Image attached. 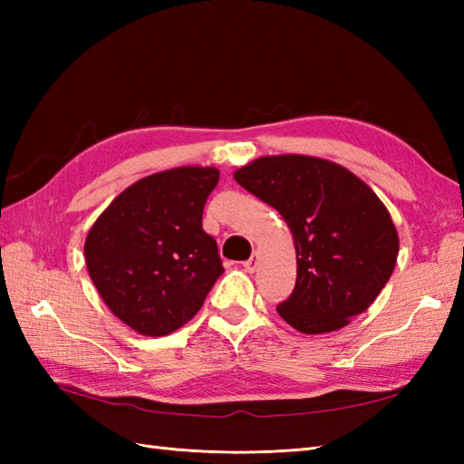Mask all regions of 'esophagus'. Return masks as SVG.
<instances>
[{
  "label": "esophagus",
  "instance_id": "1",
  "mask_svg": "<svg viewBox=\"0 0 464 464\" xmlns=\"http://www.w3.org/2000/svg\"><path fill=\"white\" fill-rule=\"evenodd\" d=\"M243 267H245V271H247V273H253L255 269H257V253H253L251 257L243 263Z\"/></svg>",
  "mask_w": 464,
  "mask_h": 464
}]
</instances>
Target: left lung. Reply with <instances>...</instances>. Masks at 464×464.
Segmentation results:
<instances>
[{"mask_svg": "<svg viewBox=\"0 0 464 464\" xmlns=\"http://www.w3.org/2000/svg\"><path fill=\"white\" fill-rule=\"evenodd\" d=\"M233 177L293 233L297 281L277 307L293 329L331 333L369 309L395 269L399 235L367 183L307 155L259 157Z\"/></svg>", "mask_w": 464, "mask_h": 464, "instance_id": "1", "label": "left lung"}]
</instances>
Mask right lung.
<instances>
[{
    "mask_svg": "<svg viewBox=\"0 0 464 464\" xmlns=\"http://www.w3.org/2000/svg\"><path fill=\"white\" fill-rule=\"evenodd\" d=\"M219 181L215 167H177L127 187L97 217L85 265L117 319L145 337L191 321L223 275L203 207Z\"/></svg>",
    "mask_w": 464,
    "mask_h": 464,
    "instance_id": "1",
    "label": "right lung"
}]
</instances>
